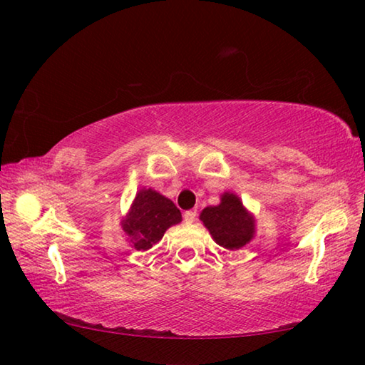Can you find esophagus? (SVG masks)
I'll return each mask as SVG.
<instances>
[{"instance_id": "34e87169", "label": "esophagus", "mask_w": 365, "mask_h": 365, "mask_svg": "<svg viewBox=\"0 0 365 365\" xmlns=\"http://www.w3.org/2000/svg\"><path fill=\"white\" fill-rule=\"evenodd\" d=\"M183 219H185V222H187V224H191V222H195V219H196V211L195 209H191V211H187L183 214Z\"/></svg>"}]
</instances>
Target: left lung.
<instances>
[{
  "label": "left lung",
  "mask_w": 365,
  "mask_h": 365,
  "mask_svg": "<svg viewBox=\"0 0 365 365\" xmlns=\"http://www.w3.org/2000/svg\"><path fill=\"white\" fill-rule=\"evenodd\" d=\"M202 222L214 242L225 250H240L248 245L256 235V219L243 206L238 195L225 191L220 195L217 206H207L201 211Z\"/></svg>",
  "instance_id": "1"
}]
</instances>
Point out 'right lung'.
Segmentation results:
<instances>
[{
  "instance_id": "add662e5",
  "label": "right lung",
  "mask_w": 365,
  "mask_h": 365,
  "mask_svg": "<svg viewBox=\"0 0 365 365\" xmlns=\"http://www.w3.org/2000/svg\"><path fill=\"white\" fill-rule=\"evenodd\" d=\"M182 222V212L169 197L153 188L140 190L125 217L120 220L128 243L137 251H148L160 242L172 225Z\"/></svg>"
}]
</instances>
